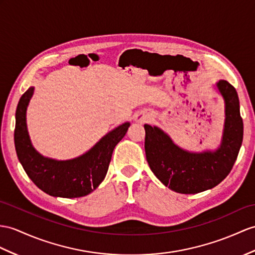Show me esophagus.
Wrapping results in <instances>:
<instances>
[{
  "instance_id": "esophagus-1",
  "label": "esophagus",
  "mask_w": 255,
  "mask_h": 255,
  "mask_svg": "<svg viewBox=\"0 0 255 255\" xmlns=\"http://www.w3.org/2000/svg\"><path fill=\"white\" fill-rule=\"evenodd\" d=\"M148 118H149V116L147 114L140 113V114L135 116L134 120H135V122H138V123H145L148 120Z\"/></svg>"
}]
</instances>
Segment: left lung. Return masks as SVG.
<instances>
[{"instance_id":"left-lung-1","label":"left lung","mask_w":255,"mask_h":255,"mask_svg":"<svg viewBox=\"0 0 255 255\" xmlns=\"http://www.w3.org/2000/svg\"><path fill=\"white\" fill-rule=\"evenodd\" d=\"M216 88L224 98L225 123L220 147L191 152L178 147L158 127L145 124V152L150 170L159 181L179 194H198L219 185L238 157L244 138L237 91L225 80Z\"/></svg>"}]
</instances>
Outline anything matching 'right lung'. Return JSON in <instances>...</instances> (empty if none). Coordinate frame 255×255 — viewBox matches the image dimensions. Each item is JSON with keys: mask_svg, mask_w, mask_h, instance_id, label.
Instances as JSON below:
<instances>
[{"mask_svg": "<svg viewBox=\"0 0 255 255\" xmlns=\"http://www.w3.org/2000/svg\"><path fill=\"white\" fill-rule=\"evenodd\" d=\"M33 92L34 88L24 92L16 109L14 140L23 170L49 196L79 198L91 194L106 176L114 149L127 134L129 122L114 128L78 158L61 161L43 157L31 144L26 123L27 107Z\"/></svg>", "mask_w": 255, "mask_h": 255, "instance_id": "obj_1", "label": "right lung"}]
</instances>
